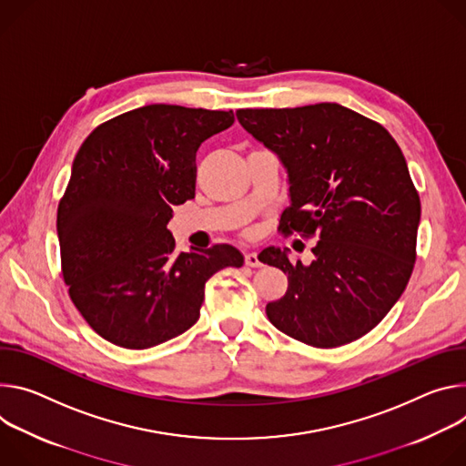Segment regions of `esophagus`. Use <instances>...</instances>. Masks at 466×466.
Segmentation results:
<instances>
[{
    "label": "esophagus",
    "mask_w": 466,
    "mask_h": 466,
    "mask_svg": "<svg viewBox=\"0 0 466 466\" xmlns=\"http://www.w3.org/2000/svg\"><path fill=\"white\" fill-rule=\"evenodd\" d=\"M244 263L248 265V267H251V268H259L263 263L259 261V255H257L255 251H249V253H246L244 255Z\"/></svg>",
    "instance_id": "obj_1"
}]
</instances>
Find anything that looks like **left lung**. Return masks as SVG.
I'll return each instance as SVG.
<instances>
[{"instance_id": "left-lung-1", "label": "left lung", "mask_w": 466, "mask_h": 466, "mask_svg": "<svg viewBox=\"0 0 466 466\" xmlns=\"http://www.w3.org/2000/svg\"><path fill=\"white\" fill-rule=\"evenodd\" d=\"M240 126L279 155L290 205L278 231L319 238L311 265L267 248L259 261L289 289L267 305L285 335L337 348L372 331L405 290L417 261L420 196L403 153L378 122L339 103L238 109Z\"/></svg>"}]
</instances>
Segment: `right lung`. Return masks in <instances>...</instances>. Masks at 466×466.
I'll list each match as a JSON object with an SVG mask.
<instances>
[{"label":"right lung","instance_id":"obj_1","mask_svg":"<svg viewBox=\"0 0 466 466\" xmlns=\"http://www.w3.org/2000/svg\"><path fill=\"white\" fill-rule=\"evenodd\" d=\"M233 122V111L155 103L81 144L57 233L70 299L99 337L127 350L167 342L198 322L207 279L242 267L229 244L185 253L167 229L196 194L198 147Z\"/></svg>","mask_w":466,"mask_h":466}]
</instances>
